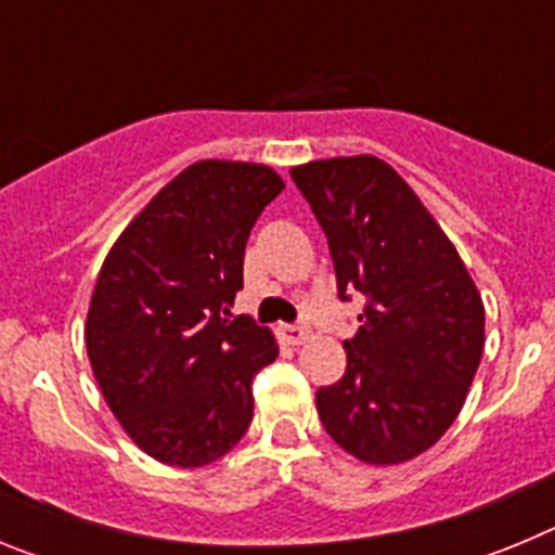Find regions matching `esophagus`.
Wrapping results in <instances>:
<instances>
[{
  "label": "esophagus",
  "mask_w": 555,
  "mask_h": 555,
  "mask_svg": "<svg viewBox=\"0 0 555 555\" xmlns=\"http://www.w3.org/2000/svg\"><path fill=\"white\" fill-rule=\"evenodd\" d=\"M278 336L286 341V345H306L308 338H311V331L308 327H300V325H281L278 327Z\"/></svg>",
  "instance_id": "1"
}]
</instances>
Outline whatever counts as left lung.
Listing matches in <instances>:
<instances>
[{
	"instance_id": "left-lung-1",
	"label": "left lung",
	"mask_w": 555,
	"mask_h": 555,
	"mask_svg": "<svg viewBox=\"0 0 555 555\" xmlns=\"http://www.w3.org/2000/svg\"><path fill=\"white\" fill-rule=\"evenodd\" d=\"M292 178L327 235L338 294L370 297L347 370L317 391L333 442L372 467L434 448L483 356V300L416 191L375 155L308 160Z\"/></svg>"
}]
</instances>
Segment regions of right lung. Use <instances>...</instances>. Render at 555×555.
<instances>
[{
	"label": "right lung",
	"mask_w": 555,
	"mask_h": 555,
	"mask_svg": "<svg viewBox=\"0 0 555 555\" xmlns=\"http://www.w3.org/2000/svg\"><path fill=\"white\" fill-rule=\"evenodd\" d=\"M286 189L272 166L197 160L132 217L102 261L86 350L107 409L146 455L205 467L253 423L255 372L278 358L269 327L224 313L244 247Z\"/></svg>",
	"instance_id": "right-lung-1"
}]
</instances>
